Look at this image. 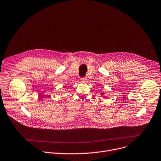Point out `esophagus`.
<instances>
[{
  "instance_id": "34e87169",
  "label": "esophagus",
  "mask_w": 161,
  "mask_h": 161,
  "mask_svg": "<svg viewBox=\"0 0 161 161\" xmlns=\"http://www.w3.org/2000/svg\"><path fill=\"white\" fill-rule=\"evenodd\" d=\"M86 78H81V81L82 82H86Z\"/></svg>"
}]
</instances>
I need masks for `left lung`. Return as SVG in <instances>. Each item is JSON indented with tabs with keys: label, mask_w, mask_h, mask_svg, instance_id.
<instances>
[{
	"label": "left lung",
	"mask_w": 161,
	"mask_h": 161,
	"mask_svg": "<svg viewBox=\"0 0 161 161\" xmlns=\"http://www.w3.org/2000/svg\"><path fill=\"white\" fill-rule=\"evenodd\" d=\"M103 94H104V93H101V94H102V95H103Z\"/></svg>",
	"instance_id": "1"
}]
</instances>
